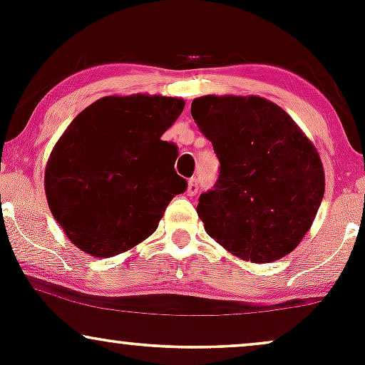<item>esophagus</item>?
<instances>
[{"instance_id":"34e87169","label":"esophagus","mask_w":365,"mask_h":365,"mask_svg":"<svg viewBox=\"0 0 365 365\" xmlns=\"http://www.w3.org/2000/svg\"><path fill=\"white\" fill-rule=\"evenodd\" d=\"M197 192H199V183H197L195 178H190L188 180V185H187V194L190 197L197 195Z\"/></svg>"}]
</instances>
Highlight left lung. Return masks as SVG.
I'll list each match as a JSON object with an SVG mask.
<instances>
[{
	"mask_svg": "<svg viewBox=\"0 0 365 365\" xmlns=\"http://www.w3.org/2000/svg\"><path fill=\"white\" fill-rule=\"evenodd\" d=\"M190 111L221 165L197 204L207 235L244 261L290 254L324 195L317 149L287 111L259 96H202Z\"/></svg>",
	"mask_w": 365,
	"mask_h": 365,
	"instance_id": "obj_1",
	"label": "left lung"
}]
</instances>
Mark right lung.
Wrapping results in <instances>:
<instances>
[{"instance_id": "1", "label": "right lung", "mask_w": 365, "mask_h": 365, "mask_svg": "<svg viewBox=\"0 0 365 365\" xmlns=\"http://www.w3.org/2000/svg\"><path fill=\"white\" fill-rule=\"evenodd\" d=\"M185 101L106 96L87 106L54 144L46 199L75 247L113 257L156 232L170 200L187 188L175 171L177 145L161 140Z\"/></svg>"}]
</instances>
